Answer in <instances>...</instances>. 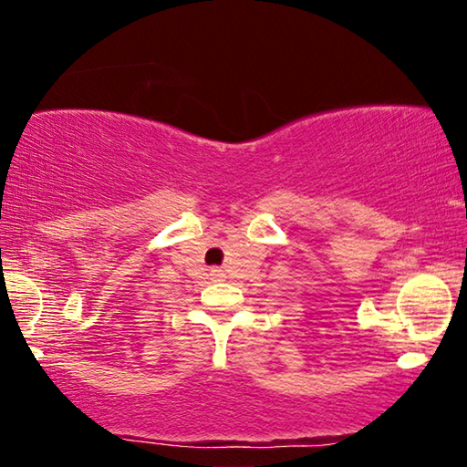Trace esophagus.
Here are the masks:
<instances>
[{"label":"esophagus","mask_w":467,"mask_h":467,"mask_svg":"<svg viewBox=\"0 0 467 467\" xmlns=\"http://www.w3.org/2000/svg\"><path fill=\"white\" fill-rule=\"evenodd\" d=\"M210 275H212V278H214V280H220V278H223V272L216 270V267H212V270H210Z\"/></svg>","instance_id":"obj_1"}]
</instances>
